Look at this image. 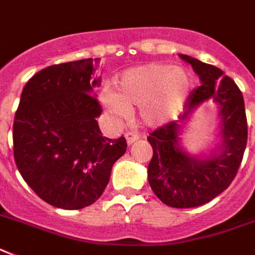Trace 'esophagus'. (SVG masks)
Here are the masks:
<instances>
[{"mask_svg": "<svg viewBox=\"0 0 255 255\" xmlns=\"http://www.w3.org/2000/svg\"><path fill=\"white\" fill-rule=\"evenodd\" d=\"M126 140H127L128 145H132L137 140H140V136L136 133H126Z\"/></svg>", "mask_w": 255, "mask_h": 255, "instance_id": "1", "label": "esophagus"}]
</instances>
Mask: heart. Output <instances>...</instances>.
I'll return each mask as SVG.
<instances>
[{"mask_svg":"<svg viewBox=\"0 0 255 255\" xmlns=\"http://www.w3.org/2000/svg\"><path fill=\"white\" fill-rule=\"evenodd\" d=\"M193 78L188 70L168 63H147L127 70L115 84V93L105 92L104 106L115 117H127L128 109L140 106V118L147 126H160L183 111Z\"/></svg>","mask_w":255,"mask_h":255,"instance_id":"obj_1","label":"heart"}]
</instances>
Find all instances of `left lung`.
<instances>
[{"mask_svg":"<svg viewBox=\"0 0 255 255\" xmlns=\"http://www.w3.org/2000/svg\"><path fill=\"white\" fill-rule=\"evenodd\" d=\"M193 67L201 80L185 104L179 121L159 127L147 141L153 158L147 166V181L155 196L167 206L189 209L210 202L230 187L236 176L248 141L245 104L235 81L220 68L179 54ZM213 99L220 106L221 142L209 156H192L180 145L183 123L204 102Z\"/></svg>","mask_w":255,"mask_h":255,"instance_id":"1","label":"left lung"}]
</instances>
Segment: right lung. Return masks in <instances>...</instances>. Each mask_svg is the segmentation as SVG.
<instances>
[{
    "mask_svg": "<svg viewBox=\"0 0 255 255\" xmlns=\"http://www.w3.org/2000/svg\"><path fill=\"white\" fill-rule=\"evenodd\" d=\"M100 59H80L38 71L23 88L15 113L14 159L31 189L49 205L78 210L96 201L126 138L104 137L101 105L92 96Z\"/></svg>",
    "mask_w": 255,
    "mask_h": 255,
    "instance_id": "obj_1",
    "label": "right lung"
}]
</instances>
